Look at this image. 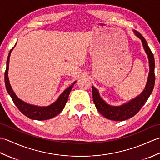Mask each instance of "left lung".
I'll return each mask as SVG.
<instances>
[{"mask_svg":"<svg viewBox=\"0 0 160 160\" xmlns=\"http://www.w3.org/2000/svg\"><path fill=\"white\" fill-rule=\"evenodd\" d=\"M133 32L142 40V45L147 53L149 62V73L148 80L146 84L145 89L142 91L141 94L125 103L121 106L114 107L107 104L102 99L98 91L92 86V95L93 100L96 105L97 110L103 115L104 118L109 119L114 121H123L133 117L136 115L144 104L147 102L149 96H151L152 90H153L155 76V60L153 54L149 48L147 40L138 32L134 30Z\"/></svg>","mask_w":160,"mask_h":160,"instance_id":"8db88e82","label":"left lung"}]
</instances>
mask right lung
<instances>
[{
    "mask_svg": "<svg viewBox=\"0 0 160 160\" xmlns=\"http://www.w3.org/2000/svg\"><path fill=\"white\" fill-rule=\"evenodd\" d=\"M14 47L10 50V52L9 53L8 60H7L6 70L5 72V83L6 89L8 91L9 96H11L13 103L15 104L17 108H18L22 114H24L25 116L28 117L30 119H32V120H45L56 116L58 114H59L60 112L63 110L64 107H65V104L68 100L69 93L71 89H72L73 84L76 83V81H75L70 87H69L67 89L64 90L63 91V93L60 95L58 98L56 102H54L53 104H50L49 106L38 107L25 102H23L22 100H20L19 98L16 96L15 93L13 92V91L12 89V87L10 85L8 78L10 54H11L12 51L14 48Z\"/></svg>",
    "mask_w": 160,
    "mask_h": 160,
    "instance_id": "right-lung-1",
    "label": "right lung"
}]
</instances>
